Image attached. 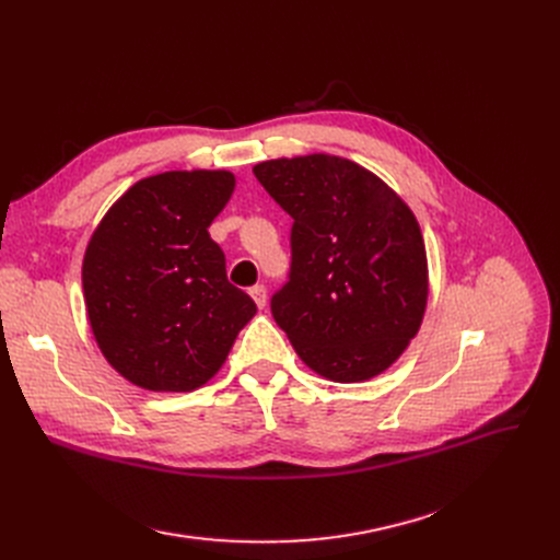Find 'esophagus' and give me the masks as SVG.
Returning a JSON list of instances; mask_svg holds the SVG:
<instances>
[{
	"label": "esophagus",
	"mask_w": 560,
	"mask_h": 560,
	"mask_svg": "<svg viewBox=\"0 0 560 560\" xmlns=\"http://www.w3.org/2000/svg\"><path fill=\"white\" fill-rule=\"evenodd\" d=\"M249 295H252V300L256 302L258 308H265V304H268V288L260 285V283L249 288Z\"/></svg>",
	"instance_id": "1"
}]
</instances>
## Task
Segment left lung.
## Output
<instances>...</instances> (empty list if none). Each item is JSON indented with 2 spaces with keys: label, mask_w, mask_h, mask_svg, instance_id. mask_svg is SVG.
Masks as SVG:
<instances>
[{
  "label": "left lung",
  "mask_w": 560,
  "mask_h": 560,
  "mask_svg": "<svg viewBox=\"0 0 560 560\" xmlns=\"http://www.w3.org/2000/svg\"><path fill=\"white\" fill-rule=\"evenodd\" d=\"M295 220L288 283L272 315L319 376L361 384L386 372L420 331L429 265L408 203L363 165L306 154L254 165Z\"/></svg>",
  "instance_id": "obj_1"
}]
</instances>
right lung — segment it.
Masks as SVG:
<instances>
[{"label": "right lung", "instance_id": "right-lung-1", "mask_svg": "<svg viewBox=\"0 0 560 560\" xmlns=\"http://www.w3.org/2000/svg\"><path fill=\"white\" fill-rule=\"evenodd\" d=\"M233 188L229 170L147 176L91 235L81 268L88 322L110 368L138 388L197 390L256 315L209 235Z\"/></svg>", "mask_w": 560, "mask_h": 560}]
</instances>
